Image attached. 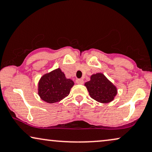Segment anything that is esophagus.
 Here are the masks:
<instances>
[{
	"instance_id": "obj_1",
	"label": "esophagus",
	"mask_w": 152,
	"mask_h": 152,
	"mask_svg": "<svg viewBox=\"0 0 152 152\" xmlns=\"http://www.w3.org/2000/svg\"><path fill=\"white\" fill-rule=\"evenodd\" d=\"M76 83L77 84H81V85H82V84L84 83V81H83V80L80 79H80H76Z\"/></svg>"
}]
</instances>
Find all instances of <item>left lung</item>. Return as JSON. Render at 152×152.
Segmentation results:
<instances>
[{"mask_svg": "<svg viewBox=\"0 0 152 152\" xmlns=\"http://www.w3.org/2000/svg\"><path fill=\"white\" fill-rule=\"evenodd\" d=\"M85 86L90 97L101 103L110 102L117 94L116 86L101 73L92 75L90 80L86 82Z\"/></svg>", "mask_w": 152, "mask_h": 152, "instance_id": "obj_1", "label": "left lung"}]
</instances>
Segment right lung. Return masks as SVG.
Masks as SVG:
<instances>
[{"mask_svg": "<svg viewBox=\"0 0 152 152\" xmlns=\"http://www.w3.org/2000/svg\"><path fill=\"white\" fill-rule=\"evenodd\" d=\"M74 85L72 80L65 77L60 69L43 75L38 82V95L48 103L59 102L69 95Z\"/></svg>", "mask_w": 152, "mask_h": 152, "instance_id": "right-lung-1", "label": "right lung"}]
</instances>
